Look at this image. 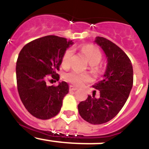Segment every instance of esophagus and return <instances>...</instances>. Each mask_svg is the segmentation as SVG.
<instances>
[{"label":"esophagus","instance_id":"esophagus-1","mask_svg":"<svg viewBox=\"0 0 149 149\" xmlns=\"http://www.w3.org/2000/svg\"><path fill=\"white\" fill-rule=\"evenodd\" d=\"M77 88L75 87V86H72V85H70V86H69V90L70 91H75L77 90Z\"/></svg>","mask_w":149,"mask_h":149}]
</instances>
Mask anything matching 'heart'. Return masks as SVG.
<instances>
[{
	"label": "heart",
	"mask_w": 149,
	"mask_h": 149,
	"mask_svg": "<svg viewBox=\"0 0 149 149\" xmlns=\"http://www.w3.org/2000/svg\"><path fill=\"white\" fill-rule=\"evenodd\" d=\"M81 51L86 58L89 65H91V68L94 72L99 70L98 63H100L102 58V54L99 48L93 45L86 44L81 46ZM73 54L74 50L72 48H68L65 51L62 58V65L63 67H68L70 65ZM65 78L69 82L75 85H78V86L86 82L89 80V77L86 74H79L76 72H72L67 74L65 75Z\"/></svg>",
	"instance_id": "1"
}]
</instances>
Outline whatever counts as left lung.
<instances>
[{"label":"left lung","instance_id":"obj_1","mask_svg":"<svg viewBox=\"0 0 149 149\" xmlns=\"http://www.w3.org/2000/svg\"><path fill=\"white\" fill-rule=\"evenodd\" d=\"M95 42L104 52L107 60L103 80L93 85L99 97L88 95L77 106L83 119L93 125L109 122L125 104L133 86L134 72L128 56L111 41L97 36Z\"/></svg>","mask_w":149,"mask_h":149}]
</instances>
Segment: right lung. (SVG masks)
<instances>
[{
  "instance_id": "add662e5",
  "label": "right lung",
  "mask_w": 149,
  "mask_h": 149,
  "mask_svg": "<svg viewBox=\"0 0 149 149\" xmlns=\"http://www.w3.org/2000/svg\"><path fill=\"white\" fill-rule=\"evenodd\" d=\"M72 40L56 36H46L27 43L18 54L16 80L18 94L24 106L36 118L49 119L60 111L63 98L68 93L65 81L58 86H48V75L59 81L62 58Z\"/></svg>"
}]
</instances>
